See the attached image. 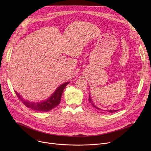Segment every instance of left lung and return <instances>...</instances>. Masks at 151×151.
Instances as JSON below:
<instances>
[{
    "mask_svg": "<svg viewBox=\"0 0 151 151\" xmlns=\"http://www.w3.org/2000/svg\"><path fill=\"white\" fill-rule=\"evenodd\" d=\"M89 103L90 104L95 108H96L97 109H99V110H101V111H105V110H102V109H101L100 108H98L97 106H96V105H94V104H93V101L92 100V99H91V96H90V93H89ZM118 110H119V109H111V110H105V111H108V112H110V113H114V112H116V111H117Z\"/></svg>",
    "mask_w": 151,
    "mask_h": 151,
    "instance_id": "1",
    "label": "left lung"
}]
</instances>
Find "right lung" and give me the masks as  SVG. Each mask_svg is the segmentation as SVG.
<instances>
[{
	"label": "right lung",
	"mask_w": 151,
	"mask_h": 151,
	"mask_svg": "<svg viewBox=\"0 0 151 151\" xmlns=\"http://www.w3.org/2000/svg\"><path fill=\"white\" fill-rule=\"evenodd\" d=\"M69 83H65L60 85L49 98L41 101H30L26 100L17 91H15V93L19 99L23 103V104L27 108L39 112H47L59 105L63 91Z\"/></svg>",
	"instance_id": "obj_1"
}]
</instances>
